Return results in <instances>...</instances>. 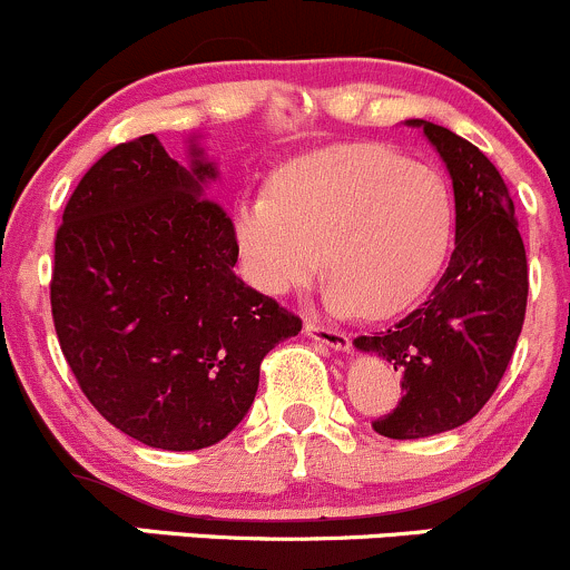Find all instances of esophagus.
<instances>
[{
  "instance_id": "34e87169",
  "label": "esophagus",
  "mask_w": 570,
  "mask_h": 570,
  "mask_svg": "<svg viewBox=\"0 0 570 570\" xmlns=\"http://www.w3.org/2000/svg\"><path fill=\"white\" fill-rule=\"evenodd\" d=\"M303 331H306V336L317 338V342L327 344V347L333 350H350V336L344 331H336V327H327V325H320L317 320L308 317L303 322Z\"/></svg>"
}]
</instances>
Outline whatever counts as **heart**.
I'll return each instance as SVG.
<instances>
[{
    "instance_id": "b5f03b06",
    "label": "heart",
    "mask_w": 570,
    "mask_h": 570,
    "mask_svg": "<svg viewBox=\"0 0 570 570\" xmlns=\"http://www.w3.org/2000/svg\"><path fill=\"white\" fill-rule=\"evenodd\" d=\"M452 215L444 176L396 148L353 142L295 159L275 176L273 195L239 200L234 237L256 289H303L325 253L333 312L386 317L441 267Z\"/></svg>"
}]
</instances>
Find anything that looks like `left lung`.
<instances>
[{"label":"left lung","instance_id":"8db88e82","mask_svg":"<svg viewBox=\"0 0 570 570\" xmlns=\"http://www.w3.org/2000/svg\"><path fill=\"white\" fill-rule=\"evenodd\" d=\"M428 140L455 189V250L428 301L355 347L402 375V400L372 428L386 439H424L474 419L499 389L527 314L530 267L513 198L491 159L428 120Z\"/></svg>","mask_w":570,"mask_h":570}]
</instances>
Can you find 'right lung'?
<instances>
[{
    "label": "right lung",
    "mask_w": 570,
    "mask_h": 570,
    "mask_svg": "<svg viewBox=\"0 0 570 570\" xmlns=\"http://www.w3.org/2000/svg\"><path fill=\"white\" fill-rule=\"evenodd\" d=\"M157 135L82 176L55 237L51 320L90 405L148 446L204 450L253 405L258 366L297 314L237 278L234 223Z\"/></svg>",
    "instance_id": "add662e5"
}]
</instances>
